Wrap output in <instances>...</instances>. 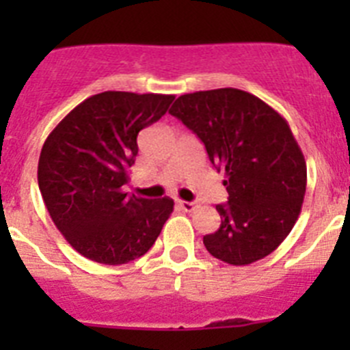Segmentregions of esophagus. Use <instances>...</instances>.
Segmentation results:
<instances>
[{
	"label": "esophagus",
	"mask_w": 350,
	"mask_h": 350,
	"mask_svg": "<svg viewBox=\"0 0 350 350\" xmlns=\"http://www.w3.org/2000/svg\"><path fill=\"white\" fill-rule=\"evenodd\" d=\"M177 205L180 206L184 212H193V210L196 208V205H194L193 202H182V200H180V202H177Z\"/></svg>",
	"instance_id": "obj_1"
}]
</instances>
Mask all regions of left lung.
<instances>
[{"label":"left lung","mask_w":350,"mask_h":350,"mask_svg":"<svg viewBox=\"0 0 350 350\" xmlns=\"http://www.w3.org/2000/svg\"><path fill=\"white\" fill-rule=\"evenodd\" d=\"M170 113L205 144L224 172L221 228L205 234L213 258L245 267L271 254L291 233L307 191V163L287 120L258 96L224 88L178 96Z\"/></svg>","instance_id":"obj_1"}]
</instances>
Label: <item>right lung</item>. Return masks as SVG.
Segmentation results:
<instances>
[{"mask_svg": "<svg viewBox=\"0 0 350 350\" xmlns=\"http://www.w3.org/2000/svg\"><path fill=\"white\" fill-rule=\"evenodd\" d=\"M173 100L100 92L77 105L43 144L40 193L55 228L83 258L113 267L140 258L172 215V198L129 196L122 185L138 154V133L165 116Z\"/></svg>", "mask_w": 350, "mask_h": 350, "instance_id": "1", "label": "right lung"}]
</instances>
